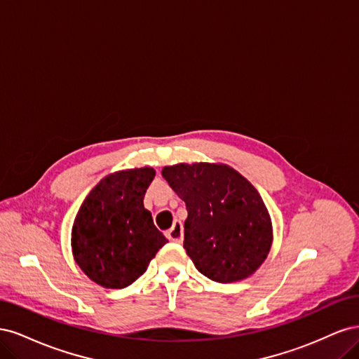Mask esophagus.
Returning a JSON list of instances; mask_svg holds the SVG:
<instances>
[{"label": "esophagus", "instance_id": "1", "mask_svg": "<svg viewBox=\"0 0 359 359\" xmlns=\"http://www.w3.org/2000/svg\"><path fill=\"white\" fill-rule=\"evenodd\" d=\"M166 236L173 243H182V224H181V222L173 223V226L166 232Z\"/></svg>", "mask_w": 359, "mask_h": 359}]
</instances>
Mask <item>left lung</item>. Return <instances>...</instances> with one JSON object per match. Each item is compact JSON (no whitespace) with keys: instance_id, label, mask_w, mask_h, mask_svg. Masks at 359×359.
Wrapping results in <instances>:
<instances>
[{"instance_id":"left-lung-1","label":"left lung","mask_w":359,"mask_h":359,"mask_svg":"<svg viewBox=\"0 0 359 359\" xmlns=\"http://www.w3.org/2000/svg\"><path fill=\"white\" fill-rule=\"evenodd\" d=\"M161 175L186 202L184 248L199 273L217 283L255 274L273 245V223L253 184L224 163H180Z\"/></svg>"}]
</instances>
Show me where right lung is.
I'll return each mask as SVG.
<instances>
[{"instance_id":"add662e5","label":"right lung","mask_w":359,"mask_h":359,"mask_svg":"<svg viewBox=\"0 0 359 359\" xmlns=\"http://www.w3.org/2000/svg\"><path fill=\"white\" fill-rule=\"evenodd\" d=\"M156 170L149 166L118 170L88 193L74 217L72 253L94 283L123 289L142 276L168 243L144 206Z\"/></svg>"}]
</instances>
